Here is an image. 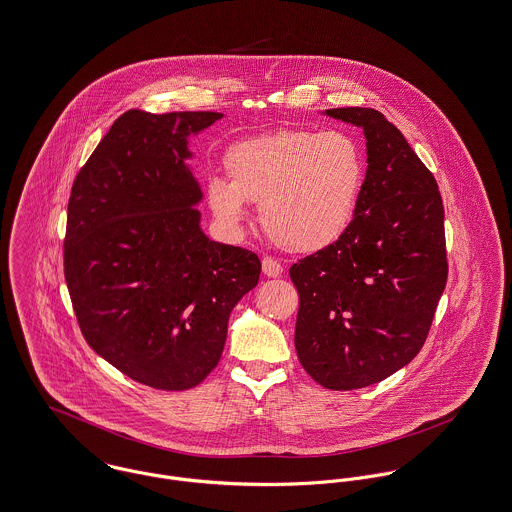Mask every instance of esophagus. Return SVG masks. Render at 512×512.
Here are the masks:
<instances>
[{
    "instance_id": "1",
    "label": "esophagus",
    "mask_w": 512,
    "mask_h": 512,
    "mask_svg": "<svg viewBox=\"0 0 512 512\" xmlns=\"http://www.w3.org/2000/svg\"><path fill=\"white\" fill-rule=\"evenodd\" d=\"M261 265H263V275L269 276V278H276V276L282 275V265L275 261L273 257H263Z\"/></svg>"
}]
</instances>
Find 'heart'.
Returning <instances> with one entry per match:
<instances>
[{
  "label": "heart",
  "instance_id": "obj_1",
  "mask_svg": "<svg viewBox=\"0 0 512 512\" xmlns=\"http://www.w3.org/2000/svg\"><path fill=\"white\" fill-rule=\"evenodd\" d=\"M230 181L206 185L214 216L239 230L259 204L265 234L292 253H315L345 236L362 193L366 163L341 130L282 128L236 142L224 156Z\"/></svg>",
  "mask_w": 512,
  "mask_h": 512
}]
</instances>
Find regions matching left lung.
<instances>
[{
  "label": "left lung",
  "mask_w": 512,
  "mask_h": 512,
  "mask_svg": "<svg viewBox=\"0 0 512 512\" xmlns=\"http://www.w3.org/2000/svg\"><path fill=\"white\" fill-rule=\"evenodd\" d=\"M362 128L366 177L351 228L300 259L296 353L327 390L378 384L409 364L446 286L444 208L433 173L380 111L327 109Z\"/></svg>",
  "instance_id": "8db88e82"
}]
</instances>
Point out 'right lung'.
Masks as SVG:
<instances>
[{
  "label": "right lung",
  "instance_id": "add662e5",
  "mask_svg": "<svg viewBox=\"0 0 512 512\" xmlns=\"http://www.w3.org/2000/svg\"><path fill=\"white\" fill-rule=\"evenodd\" d=\"M210 111H126L81 167L64 273L87 345L128 378L189 390L218 364L230 314L257 286L255 253L200 228L189 138Z\"/></svg>",
  "mask_w": 512,
  "mask_h": 512
}]
</instances>
